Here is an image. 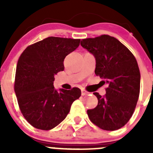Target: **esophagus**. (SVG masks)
I'll list each match as a JSON object with an SVG mask.
<instances>
[{
    "label": "esophagus",
    "mask_w": 153,
    "mask_h": 153,
    "mask_svg": "<svg viewBox=\"0 0 153 153\" xmlns=\"http://www.w3.org/2000/svg\"><path fill=\"white\" fill-rule=\"evenodd\" d=\"M81 93H82V95L84 96V95H87V94H88V93H89V92H87V91H86V90H83V89H82V90H81Z\"/></svg>",
    "instance_id": "obj_1"
}]
</instances>
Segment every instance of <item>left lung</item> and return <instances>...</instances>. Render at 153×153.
I'll list each match as a JSON object with an SVG mask.
<instances>
[{"label": "left lung", "mask_w": 153, "mask_h": 153, "mask_svg": "<svg viewBox=\"0 0 153 153\" xmlns=\"http://www.w3.org/2000/svg\"><path fill=\"white\" fill-rule=\"evenodd\" d=\"M81 46L96 58L95 74L107 83L106 94L98 99V105L88 109L87 115L93 124L113 131L122 128L132 117L140 90V72L134 55L117 38L101 35L83 39Z\"/></svg>", "instance_id": "1"}]
</instances>
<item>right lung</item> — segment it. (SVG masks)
<instances>
[{
	"label": "right lung",
	"instance_id": "1",
	"mask_svg": "<svg viewBox=\"0 0 153 153\" xmlns=\"http://www.w3.org/2000/svg\"><path fill=\"white\" fill-rule=\"evenodd\" d=\"M79 39L49 36L28 46L19 58L14 91L19 108L32 126L50 130L66 118L79 98L77 87L56 91L55 75L64 70L65 57L79 45Z\"/></svg>",
	"mask_w": 153,
	"mask_h": 153
}]
</instances>
